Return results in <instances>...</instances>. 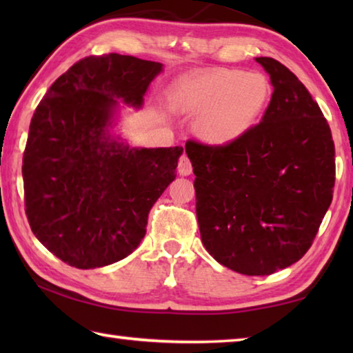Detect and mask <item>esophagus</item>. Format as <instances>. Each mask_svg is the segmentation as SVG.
<instances>
[{
	"instance_id": "esophagus-1",
	"label": "esophagus",
	"mask_w": 353,
	"mask_h": 353,
	"mask_svg": "<svg viewBox=\"0 0 353 353\" xmlns=\"http://www.w3.org/2000/svg\"><path fill=\"white\" fill-rule=\"evenodd\" d=\"M177 171L181 176H190L191 172H193V166H191V162L187 155H181V159H179V165H177Z\"/></svg>"
}]
</instances>
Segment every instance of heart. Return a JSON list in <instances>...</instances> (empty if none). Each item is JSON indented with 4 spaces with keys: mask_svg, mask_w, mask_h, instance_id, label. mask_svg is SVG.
<instances>
[{
    "mask_svg": "<svg viewBox=\"0 0 353 353\" xmlns=\"http://www.w3.org/2000/svg\"><path fill=\"white\" fill-rule=\"evenodd\" d=\"M270 98V81L263 74L218 70L182 87L172 98V107L199 115L196 132L202 140L227 145L254 126Z\"/></svg>",
    "mask_w": 353,
    "mask_h": 353,
    "instance_id": "1",
    "label": "heart"
}]
</instances>
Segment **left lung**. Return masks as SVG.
<instances>
[{"label": "left lung", "mask_w": 353, "mask_h": 353, "mask_svg": "<svg viewBox=\"0 0 353 353\" xmlns=\"http://www.w3.org/2000/svg\"><path fill=\"white\" fill-rule=\"evenodd\" d=\"M261 121L227 145L188 140L196 216L207 252L244 276H270L312 248L330 207L334 143L305 85L272 57Z\"/></svg>", "instance_id": "obj_1"}]
</instances>
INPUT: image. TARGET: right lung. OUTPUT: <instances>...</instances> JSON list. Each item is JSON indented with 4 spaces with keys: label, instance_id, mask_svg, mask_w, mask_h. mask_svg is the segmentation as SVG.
Listing matches in <instances>:
<instances>
[{
    "label": "right lung",
    "instance_id": "add662e5",
    "mask_svg": "<svg viewBox=\"0 0 353 353\" xmlns=\"http://www.w3.org/2000/svg\"><path fill=\"white\" fill-rule=\"evenodd\" d=\"M162 63L110 52L57 77L35 109L23 155L31 230L57 259L94 270L134 252L174 181L182 146L129 149L107 135L118 99L140 107Z\"/></svg>",
    "mask_w": 353,
    "mask_h": 353
}]
</instances>
